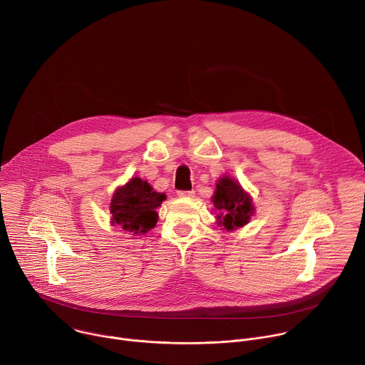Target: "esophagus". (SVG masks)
Wrapping results in <instances>:
<instances>
[{"instance_id":"34e87169","label":"esophagus","mask_w":365,"mask_h":365,"mask_svg":"<svg viewBox=\"0 0 365 365\" xmlns=\"http://www.w3.org/2000/svg\"><path fill=\"white\" fill-rule=\"evenodd\" d=\"M178 196L183 197V199H190L195 196V192L193 190H180V192H178Z\"/></svg>"}]
</instances>
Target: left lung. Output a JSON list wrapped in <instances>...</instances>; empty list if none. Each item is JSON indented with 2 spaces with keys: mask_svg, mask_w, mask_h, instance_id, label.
Instances as JSON below:
<instances>
[{
  "mask_svg": "<svg viewBox=\"0 0 365 365\" xmlns=\"http://www.w3.org/2000/svg\"><path fill=\"white\" fill-rule=\"evenodd\" d=\"M213 210L217 212L216 222L222 230L232 232L244 227L255 215V206L251 195L240 186V183L227 175H223L216 182L212 196Z\"/></svg>",
  "mask_w": 365,
  "mask_h": 365,
  "instance_id": "obj_1",
  "label": "left lung"
}]
</instances>
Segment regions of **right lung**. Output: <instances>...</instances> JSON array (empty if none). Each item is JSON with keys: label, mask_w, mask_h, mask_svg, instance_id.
Instances as JSON below:
<instances>
[{"label": "right lung", "mask_w": 365, "mask_h": 365, "mask_svg": "<svg viewBox=\"0 0 365 365\" xmlns=\"http://www.w3.org/2000/svg\"><path fill=\"white\" fill-rule=\"evenodd\" d=\"M163 200L165 193L153 190L146 180L135 176L114 190L110 200V223L135 236L148 233L158 223L156 209Z\"/></svg>", "instance_id": "add662e5"}]
</instances>
